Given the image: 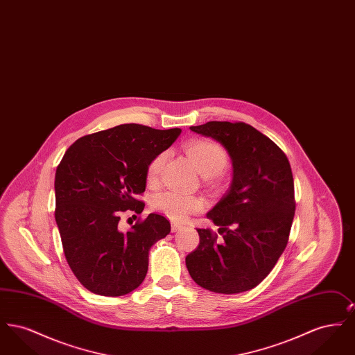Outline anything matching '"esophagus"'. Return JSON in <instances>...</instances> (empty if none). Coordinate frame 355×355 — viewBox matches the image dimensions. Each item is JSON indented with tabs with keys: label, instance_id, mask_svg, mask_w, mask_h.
<instances>
[{
	"label": "esophagus",
	"instance_id": "obj_1",
	"mask_svg": "<svg viewBox=\"0 0 355 355\" xmlns=\"http://www.w3.org/2000/svg\"><path fill=\"white\" fill-rule=\"evenodd\" d=\"M180 229H182V225H181V223L171 222V232H178Z\"/></svg>",
	"mask_w": 355,
	"mask_h": 355
}]
</instances>
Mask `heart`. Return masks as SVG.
Instances as JSON below:
<instances>
[{"instance_id": "b5f03b06", "label": "heart", "mask_w": 355, "mask_h": 355, "mask_svg": "<svg viewBox=\"0 0 355 355\" xmlns=\"http://www.w3.org/2000/svg\"><path fill=\"white\" fill-rule=\"evenodd\" d=\"M186 154L194 162L203 177H216L229 164L225 149L210 139H194L186 144ZM166 159V153H158L153 157L146 169V181L153 185L158 181L159 173ZM153 209L165 214L170 220H185L190 214L198 213L205 207V201L198 196H189L180 191L168 190L153 198Z\"/></svg>"}]
</instances>
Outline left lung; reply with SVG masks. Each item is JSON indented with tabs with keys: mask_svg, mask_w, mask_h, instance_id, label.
Masks as SVG:
<instances>
[{
	"mask_svg": "<svg viewBox=\"0 0 355 355\" xmlns=\"http://www.w3.org/2000/svg\"><path fill=\"white\" fill-rule=\"evenodd\" d=\"M190 130L211 137L229 153L233 180L206 217L220 226L197 229L198 248L186 257L197 285L236 294L259 285L286 248L295 211L293 173L285 153L245 122L210 121Z\"/></svg>",
	"mask_w": 355,
	"mask_h": 355,
	"instance_id": "1",
	"label": "left lung"
}]
</instances>
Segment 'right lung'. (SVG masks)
I'll list each match as a JSON object with an SVG mask.
<instances>
[{"label":"right lung","instance_id":"add662e5","mask_svg":"<svg viewBox=\"0 0 355 355\" xmlns=\"http://www.w3.org/2000/svg\"><path fill=\"white\" fill-rule=\"evenodd\" d=\"M181 133L123 123L78 138L55 170L54 217L69 266L83 286L106 297L125 295L142 284L153 245L170 233L169 220L149 214L126 233L121 214L142 213L153 157Z\"/></svg>","mask_w":355,"mask_h":355}]
</instances>
